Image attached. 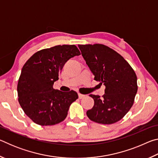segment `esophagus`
<instances>
[{
    "mask_svg": "<svg viewBox=\"0 0 158 158\" xmlns=\"http://www.w3.org/2000/svg\"><path fill=\"white\" fill-rule=\"evenodd\" d=\"M78 95H79V99H82V98H85V95H82V94H81V93H79Z\"/></svg>",
    "mask_w": 158,
    "mask_h": 158,
    "instance_id": "obj_1",
    "label": "esophagus"
}]
</instances>
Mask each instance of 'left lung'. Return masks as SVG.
<instances>
[{
    "instance_id": "8db88e82",
    "label": "left lung",
    "mask_w": 158,
    "mask_h": 158,
    "mask_svg": "<svg viewBox=\"0 0 158 158\" xmlns=\"http://www.w3.org/2000/svg\"><path fill=\"white\" fill-rule=\"evenodd\" d=\"M78 47L94 79L106 87L102 98L90 95L94 106L86 111L87 116L98 123H115L133 105L138 89L137 75L124 58L107 46L95 44Z\"/></svg>"
}]
</instances>
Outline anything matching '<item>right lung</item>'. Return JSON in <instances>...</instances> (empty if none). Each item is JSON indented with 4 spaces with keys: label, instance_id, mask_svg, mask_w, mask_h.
<instances>
[{
    "label": "right lung",
    "instance_id": "1",
    "mask_svg": "<svg viewBox=\"0 0 158 158\" xmlns=\"http://www.w3.org/2000/svg\"><path fill=\"white\" fill-rule=\"evenodd\" d=\"M81 54L75 45H57L35 53L23 66L17 84L18 100L24 113L42 126L65 119L77 92H63L53 85L65 63Z\"/></svg>",
    "mask_w": 158,
    "mask_h": 158
}]
</instances>
